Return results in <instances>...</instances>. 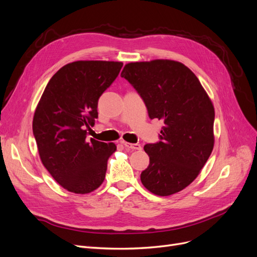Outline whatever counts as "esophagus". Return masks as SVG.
<instances>
[{
    "label": "esophagus",
    "instance_id": "34e87169",
    "mask_svg": "<svg viewBox=\"0 0 257 257\" xmlns=\"http://www.w3.org/2000/svg\"><path fill=\"white\" fill-rule=\"evenodd\" d=\"M122 144L125 146V148L127 149H131V150H142V146L139 144H130L127 142H122Z\"/></svg>",
    "mask_w": 257,
    "mask_h": 257
}]
</instances>
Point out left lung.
<instances>
[{
    "label": "left lung",
    "instance_id": "8db88e82",
    "mask_svg": "<svg viewBox=\"0 0 257 257\" xmlns=\"http://www.w3.org/2000/svg\"><path fill=\"white\" fill-rule=\"evenodd\" d=\"M121 76L138 91L150 118L162 119L160 140L145 146L150 164L141 175L153 194L168 196L189 186L214 148L213 102L196 75L173 60L132 62Z\"/></svg>",
    "mask_w": 257,
    "mask_h": 257
}]
</instances>
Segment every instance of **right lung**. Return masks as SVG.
<instances>
[{
  "label": "right lung",
  "instance_id": "obj_1",
  "mask_svg": "<svg viewBox=\"0 0 257 257\" xmlns=\"http://www.w3.org/2000/svg\"><path fill=\"white\" fill-rule=\"evenodd\" d=\"M123 66L113 61H76L50 78L33 117L39 157L57 183L76 194L93 192L105 179L116 150L87 134L98 117V99Z\"/></svg>",
  "mask_w": 257,
  "mask_h": 257
}]
</instances>
